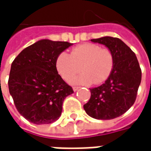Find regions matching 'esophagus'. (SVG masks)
I'll return each mask as SVG.
<instances>
[{
  "label": "esophagus",
  "instance_id": "esophagus-1",
  "mask_svg": "<svg viewBox=\"0 0 151 151\" xmlns=\"http://www.w3.org/2000/svg\"><path fill=\"white\" fill-rule=\"evenodd\" d=\"M79 89V87H78V86H73V91H77Z\"/></svg>",
  "mask_w": 151,
  "mask_h": 151
}]
</instances>
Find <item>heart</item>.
<instances>
[{
  "label": "heart",
  "instance_id": "heart-1",
  "mask_svg": "<svg viewBox=\"0 0 151 151\" xmlns=\"http://www.w3.org/2000/svg\"><path fill=\"white\" fill-rule=\"evenodd\" d=\"M83 72L72 78L80 70ZM57 72L71 84L89 86L104 82L114 68V56L111 51L94 43H84L76 47L70 54L60 53L56 60Z\"/></svg>",
  "mask_w": 151,
  "mask_h": 151
}]
</instances>
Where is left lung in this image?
I'll return each mask as SVG.
<instances>
[{"label":"left lung","mask_w":151,"mask_h":151,"mask_svg":"<svg viewBox=\"0 0 151 151\" xmlns=\"http://www.w3.org/2000/svg\"><path fill=\"white\" fill-rule=\"evenodd\" d=\"M91 42L104 45L114 56L112 73L104 84L91 90V99L83 108L98 120H111L129 109L136 100L142 71L135 53L118 38L104 36Z\"/></svg>","instance_id":"obj_1"}]
</instances>
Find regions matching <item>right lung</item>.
<instances>
[{
	"label": "right lung",
	"mask_w": 151,
	"mask_h": 151,
	"mask_svg": "<svg viewBox=\"0 0 151 151\" xmlns=\"http://www.w3.org/2000/svg\"><path fill=\"white\" fill-rule=\"evenodd\" d=\"M73 43L40 40L26 47L11 65L9 91L19 113L35 124L59 119L64 99L73 93L58 74L56 60Z\"/></svg>",
	"instance_id": "obj_1"
}]
</instances>
